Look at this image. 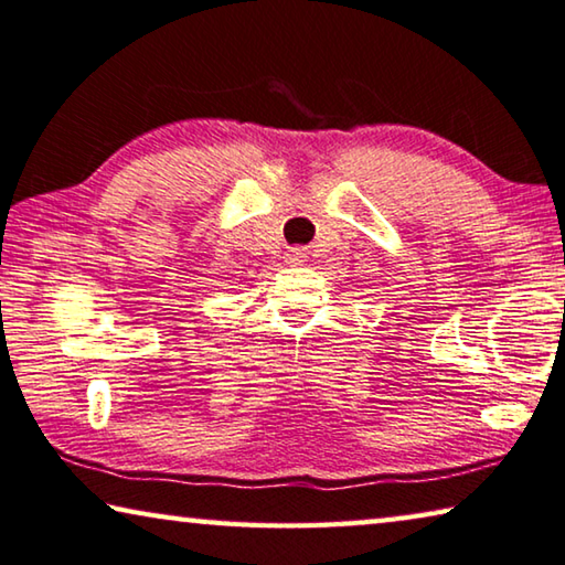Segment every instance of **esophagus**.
<instances>
[{
    "label": "esophagus",
    "instance_id": "obj_1",
    "mask_svg": "<svg viewBox=\"0 0 565 565\" xmlns=\"http://www.w3.org/2000/svg\"><path fill=\"white\" fill-rule=\"evenodd\" d=\"M302 249L300 247H292V249H288V260L290 263H302Z\"/></svg>",
    "mask_w": 565,
    "mask_h": 565
}]
</instances>
